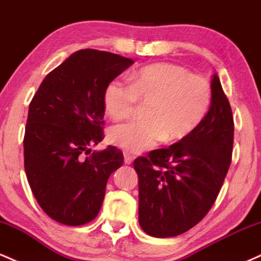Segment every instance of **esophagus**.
I'll use <instances>...</instances> for the list:
<instances>
[{
	"mask_svg": "<svg viewBox=\"0 0 261 261\" xmlns=\"http://www.w3.org/2000/svg\"><path fill=\"white\" fill-rule=\"evenodd\" d=\"M124 162L125 164L133 163V155H130L128 153H124Z\"/></svg>",
	"mask_w": 261,
	"mask_h": 261,
	"instance_id": "obj_1",
	"label": "esophagus"
}]
</instances>
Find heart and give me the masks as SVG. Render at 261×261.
Wrapping results in <instances>:
<instances>
[{
	"instance_id": "b5f03b06",
	"label": "heart",
	"mask_w": 261,
	"mask_h": 261,
	"mask_svg": "<svg viewBox=\"0 0 261 261\" xmlns=\"http://www.w3.org/2000/svg\"><path fill=\"white\" fill-rule=\"evenodd\" d=\"M211 101V85L203 77L178 65L147 66L134 74L131 85L114 79L104 88V109L113 120L131 116L139 103L147 106L145 120L114 125L108 140L130 153L147 151L161 141L178 142L200 126Z\"/></svg>"
}]
</instances>
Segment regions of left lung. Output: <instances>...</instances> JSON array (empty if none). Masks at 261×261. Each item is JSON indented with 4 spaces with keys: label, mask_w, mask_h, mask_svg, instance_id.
I'll list each match as a JSON object with an SVG mask.
<instances>
[{
    "label": "left lung",
    "mask_w": 261,
    "mask_h": 261,
    "mask_svg": "<svg viewBox=\"0 0 261 261\" xmlns=\"http://www.w3.org/2000/svg\"><path fill=\"white\" fill-rule=\"evenodd\" d=\"M211 88L208 113L190 136L134 162L139 222L149 236L168 238L187 232L216 201L232 160L234 124L217 74Z\"/></svg>",
    "instance_id": "left-lung-1"
}]
</instances>
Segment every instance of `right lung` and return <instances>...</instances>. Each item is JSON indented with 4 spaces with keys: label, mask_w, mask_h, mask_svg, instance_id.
Masks as SVG:
<instances>
[{
    "label": "right lung",
    "mask_w": 261,
    "mask_h": 261,
    "mask_svg": "<svg viewBox=\"0 0 261 261\" xmlns=\"http://www.w3.org/2000/svg\"><path fill=\"white\" fill-rule=\"evenodd\" d=\"M133 64L116 54L80 50L45 77L29 104L27 179L56 222L81 226L97 217L108 179L124 163L114 146L85 154L104 139V88Z\"/></svg>",
    "instance_id": "right-lung-1"
}]
</instances>
